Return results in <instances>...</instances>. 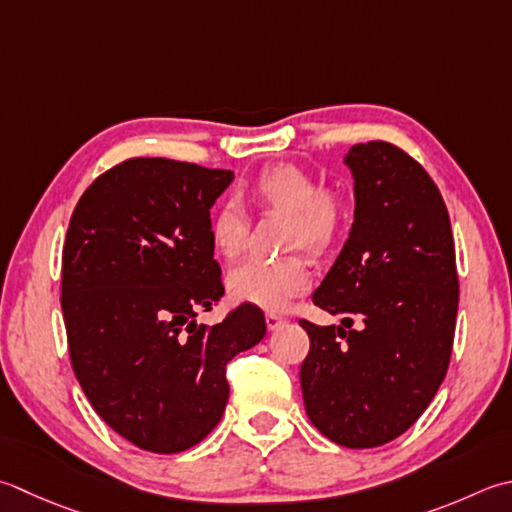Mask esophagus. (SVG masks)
<instances>
[{
    "mask_svg": "<svg viewBox=\"0 0 512 512\" xmlns=\"http://www.w3.org/2000/svg\"><path fill=\"white\" fill-rule=\"evenodd\" d=\"M284 322H286V319L282 315L266 313V326H268V330H277L279 326H284Z\"/></svg>",
    "mask_w": 512,
    "mask_h": 512,
    "instance_id": "1",
    "label": "esophagus"
}]
</instances>
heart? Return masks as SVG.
Returning a JSON list of instances; mask_svg holds the SVG:
<instances>
[{
  "label": "heart",
  "instance_id": "1",
  "mask_svg": "<svg viewBox=\"0 0 512 512\" xmlns=\"http://www.w3.org/2000/svg\"><path fill=\"white\" fill-rule=\"evenodd\" d=\"M248 197L259 210L286 215L284 246L326 253L346 222V202L333 188H319L315 175L295 164H273L250 179ZM208 235L217 255H242L248 237L246 210L237 199H224L208 219ZM228 293L237 302L266 310H282L310 286L306 259L290 253L275 259L253 257L235 266L226 279Z\"/></svg>",
  "mask_w": 512,
  "mask_h": 512
}]
</instances>
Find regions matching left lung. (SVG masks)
Listing matches in <instances>:
<instances>
[{
	"instance_id": "obj_1",
	"label": "left lung",
	"mask_w": 512,
	"mask_h": 512,
	"mask_svg": "<svg viewBox=\"0 0 512 512\" xmlns=\"http://www.w3.org/2000/svg\"><path fill=\"white\" fill-rule=\"evenodd\" d=\"M346 164L355 222L313 295L342 326L299 319L310 339L299 379L319 433L375 448L406 433L444 382L459 279L448 210L424 166L382 139L355 144Z\"/></svg>"
}]
</instances>
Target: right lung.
I'll return each instance as SVG.
<instances>
[{"label":"right lung","mask_w":512,"mask_h":512,"mask_svg":"<svg viewBox=\"0 0 512 512\" xmlns=\"http://www.w3.org/2000/svg\"><path fill=\"white\" fill-rule=\"evenodd\" d=\"M224 168L133 157L99 175L70 217L62 313L70 364L90 406L142 450L173 455L213 430L226 364L266 335L259 306L197 324L224 295L208 235Z\"/></svg>","instance_id":"1"}]
</instances>
